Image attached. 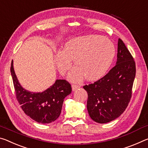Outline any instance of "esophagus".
<instances>
[{
    "label": "esophagus",
    "instance_id": "1",
    "mask_svg": "<svg viewBox=\"0 0 148 148\" xmlns=\"http://www.w3.org/2000/svg\"><path fill=\"white\" fill-rule=\"evenodd\" d=\"M72 90H77V88H79V87H80V86L79 85H77V84H72Z\"/></svg>",
    "mask_w": 148,
    "mask_h": 148
}]
</instances>
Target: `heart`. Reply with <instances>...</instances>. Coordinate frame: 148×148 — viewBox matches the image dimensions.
Returning <instances> with one entry per match:
<instances>
[{
	"label": "heart",
	"instance_id": "1",
	"mask_svg": "<svg viewBox=\"0 0 148 148\" xmlns=\"http://www.w3.org/2000/svg\"><path fill=\"white\" fill-rule=\"evenodd\" d=\"M115 54V46L109 38L89 35L67 42L64 51L58 52L56 60L62 75L70 69L73 60L76 67L69 74L72 81H79L84 77L88 81H95L107 72Z\"/></svg>",
	"mask_w": 148,
	"mask_h": 148
}]
</instances>
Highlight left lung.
I'll return each instance as SVG.
<instances>
[{
  "instance_id": "obj_1",
  "label": "left lung",
  "mask_w": 148,
  "mask_h": 148,
  "mask_svg": "<svg viewBox=\"0 0 148 148\" xmlns=\"http://www.w3.org/2000/svg\"><path fill=\"white\" fill-rule=\"evenodd\" d=\"M135 75L134 58L119 38L116 65L102 78L83 86L88 94L87 110L92 119L107 123L124 112L132 97Z\"/></svg>"
}]
</instances>
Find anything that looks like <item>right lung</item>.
I'll return each mask as SVG.
<instances>
[{
  "label": "right lung",
  "mask_w": 148,
  "mask_h": 148,
  "mask_svg": "<svg viewBox=\"0 0 148 148\" xmlns=\"http://www.w3.org/2000/svg\"><path fill=\"white\" fill-rule=\"evenodd\" d=\"M16 97L21 108L27 115L38 123L54 121L61 113L64 98L71 92V86L64 79L56 80L55 83L42 92H31L19 83L13 67H10Z\"/></svg>",
  "instance_id": "right-lung-1"
}]
</instances>
